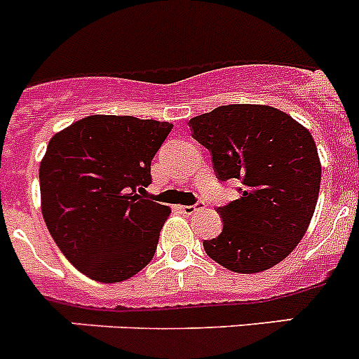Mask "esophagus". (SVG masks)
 I'll list each match as a JSON object with an SVG mask.
<instances>
[{
	"mask_svg": "<svg viewBox=\"0 0 359 359\" xmlns=\"http://www.w3.org/2000/svg\"><path fill=\"white\" fill-rule=\"evenodd\" d=\"M203 205H205V203H203V201H198V203H196V205H183V207H180V208H182L183 214L192 215V214H194V212L201 210Z\"/></svg>",
	"mask_w": 359,
	"mask_h": 359,
	"instance_id": "1",
	"label": "esophagus"
}]
</instances>
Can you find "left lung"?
Returning a JSON list of instances; mask_svg holds the SVG:
<instances>
[{
    "mask_svg": "<svg viewBox=\"0 0 359 359\" xmlns=\"http://www.w3.org/2000/svg\"><path fill=\"white\" fill-rule=\"evenodd\" d=\"M210 151L219 182L241 180L239 199L217 208L223 231L205 252L236 273H259L286 259L306 233L320 192L311 133L269 106L230 104L189 122Z\"/></svg>",
    "mask_w": 359,
    "mask_h": 359,
    "instance_id": "1",
    "label": "left lung"
}]
</instances>
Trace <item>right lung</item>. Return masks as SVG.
<instances>
[{
	"mask_svg": "<svg viewBox=\"0 0 359 359\" xmlns=\"http://www.w3.org/2000/svg\"><path fill=\"white\" fill-rule=\"evenodd\" d=\"M172 123L91 115L53 135L39 167L44 223L65 257L98 282L152 261L170 208L140 196Z\"/></svg>",
	"mask_w": 359,
	"mask_h": 359,
	"instance_id": "add662e5",
	"label": "right lung"
}]
</instances>
